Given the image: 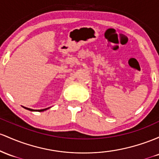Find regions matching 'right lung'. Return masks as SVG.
Listing matches in <instances>:
<instances>
[{"label": "right lung", "instance_id": "add662e5", "mask_svg": "<svg viewBox=\"0 0 159 159\" xmlns=\"http://www.w3.org/2000/svg\"><path fill=\"white\" fill-rule=\"evenodd\" d=\"M24 107L25 109H26V110H30V111H38V112H42V111H44V110H47V109H49V108H46V109H43V110H32V109H30V108H27V107Z\"/></svg>", "mask_w": 159, "mask_h": 159}]
</instances>
